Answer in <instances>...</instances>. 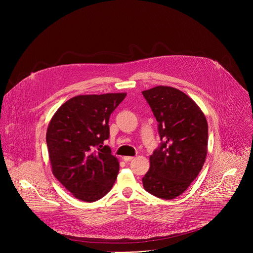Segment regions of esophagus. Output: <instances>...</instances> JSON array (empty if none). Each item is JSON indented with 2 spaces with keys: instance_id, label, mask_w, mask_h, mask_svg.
I'll return each instance as SVG.
<instances>
[{
  "instance_id": "esophagus-1",
  "label": "esophagus",
  "mask_w": 253,
  "mask_h": 253,
  "mask_svg": "<svg viewBox=\"0 0 253 253\" xmlns=\"http://www.w3.org/2000/svg\"><path fill=\"white\" fill-rule=\"evenodd\" d=\"M134 159V157H132V156H124L123 157V160L125 161V162H130V161H132Z\"/></svg>"
}]
</instances>
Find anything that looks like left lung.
Instances as JSON below:
<instances>
[{"mask_svg": "<svg viewBox=\"0 0 253 253\" xmlns=\"http://www.w3.org/2000/svg\"><path fill=\"white\" fill-rule=\"evenodd\" d=\"M142 94L158 122L161 140L150 156L143 186L158 198L174 199L190 186L205 162L207 121L196 103L178 89L157 86Z\"/></svg>", "mask_w": 253, "mask_h": 253, "instance_id": "1", "label": "left lung"}]
</instances>
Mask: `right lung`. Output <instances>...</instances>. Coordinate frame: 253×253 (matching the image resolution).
Wrapping results in <instances>:
<instances>
[{
    "mask_svg": "<svg viewBox=\"0 0 253 253\" xmlns=\"http://www.w3.org/2000/svg\"><path fill=\"white\" fill-rule=\"evenodd\" d=\"M125 97V93L76 96L50 121L46 141L53 174L82 201L99 200L116 181L119 162L104 141L110 135V115Z\"/></svg>",
    "mask_w": 253,
    "mask_h": 253,
    "instance_id": "right-lung-1",
    "label": "right lung"
}]
</instances>
